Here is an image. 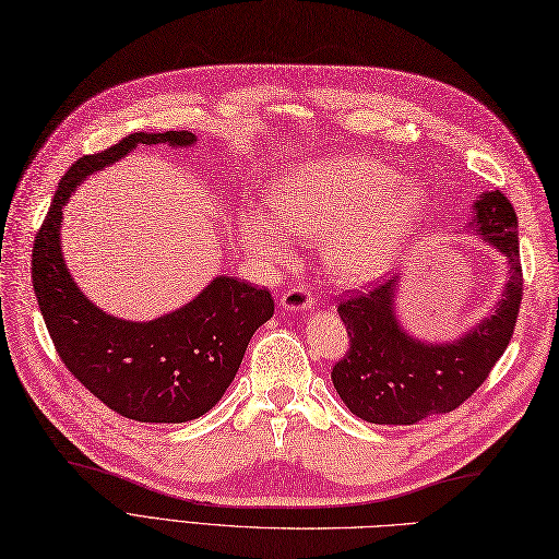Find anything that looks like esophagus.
Returning a JSON list of instances; mask_svg holds the SVG:
<instances>
[{"label":"esophagus","mask_w":559,"mask_h":559,"mask_svg":"<svg viewBox=\"0 0 559 559\" xmlns=\"http://www.w3.org/2000/svg\"><path fill=\"white\" fill-rule=\"evenodd\" d=\"M312 292L302 289V286H294V289H289L280 298V308L286 312H306L312 310Z\"/></svg>","instance_id":"34e87169"}]
</instances>
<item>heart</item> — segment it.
I'll return each instance as SVG.
<instances>
[{"instance_id": "1", "label": "heart", "mask_w": 559, "mask_h": 559, "mask_svg": "<svg viewBox=\"0 0 559 559\" xmlns=\"http://www.w3.org/2000/svg\"><path fill=\"white\" fill-rule=\"evenodd\" d=\"M267 202L273 218L245 212V247L270 265H286L294 257L289 235L321 240L329 275L345 286L380 277L429 214L425 186L364 156L300 163L282 175Z\"/></svg>"}]
</instances>
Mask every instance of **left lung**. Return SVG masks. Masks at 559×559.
<instances>
[{
    "instance_id": "left-lung-1",
    "label": "left lung",
    "mask_w": 559,
    "mask_h": 559,
    "mask_svg": "<svg viewBox=\"0 0 559 559\" xmlns=\"http://www.w3.org/2000/svg\"><path fill=\"white\" fill-rule=\"evenodd\" d=\"M464 233L476 235L506 259V284L492 312L450 341H425L401 324V277L343 300L337 314L349 333V352L333 366V386L352 415L370 425H417L462 405L485 382L509 347L522 298L515 210L499 191L473 202Z\"/></svg>"
}]
</instances>
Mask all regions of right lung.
Instances as JSON below:
<instances>
[{"label": "right lung", "instance_id": "1", "mask_svg": "<svg viewBox=\"0 0 559 559\" xmlns=\"http://www.w3.org/2000/svg\"><path fill=\"white\" fill-rule=\"evenodd\" d=\"M195 142L189 130L132 132L103 154L79 158L62 177L32 251V284L64 366L111 411L151 425L191 421L222 401L251 335L275 312L273 296L216 275L163 317H114L79 289L64 263L62 212L83 181L138 146L189 148Z\"/></svg>", "mask_w": 559, "mask_h": 559}]
</instances>
